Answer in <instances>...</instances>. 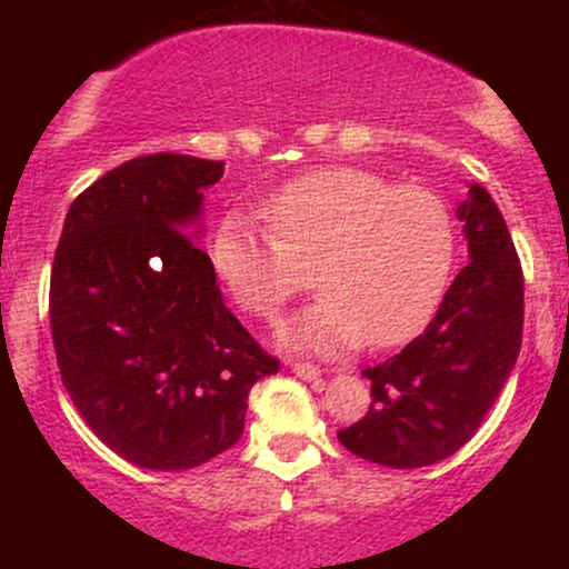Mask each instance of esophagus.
Instances as JSON below:
<instances>
[{"mask_svg": "<svg viewBox=\"0 0 569 569\" xmlns=\"http://www.w3.org/2000/svg\"><path fill=\"white\" fill-rule=\"evenodd\" d=\"M291 371H295L297 377H302V380H317L321 375L319 366L308 363V360H291Z\"/></svg>", "mask_w": 569, "mask_h": 569, "instance_id": "esophagus-1", "label": "esophagus"}]
</instances>
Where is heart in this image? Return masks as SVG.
Here are the masks:
<instances>
[{
    "instance_id": "1",
    "label": "heart",
    "mask_w": 569,
    "mask_h": 569,
    "mask_svg": "<svg viewBox=\"0 0 569 569\" xmlns=\"http://www.w3.org/2000/svg\"><path fill=\"white\" fill-rule=\"evenodd\" d=\"M263 222L228 214L211 239L217 278L250 317L272 321L317 283L325 297L286 338L338 352L393 347L421 330L455 267V217L438 192L363 168H321L267 198Z\"/></svg>"
}]
</instances>
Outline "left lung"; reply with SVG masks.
Wrapping results in <instances>:
<instances>
[{"mask_svg": "<svg viewBox=\"0 0 569 569\" xmlns=\"http://www.w3.org/2000/svg\"><path fill=\"white\" fill-rule=\"evenodd\" d=\"M457 214L470 261L427 330L363 369L369 412L338 432L343 449L386 468H423L460 451L496 405L523 341V269L501 211L473 183Z\"/></svg>", "mask_w": 569, "mask_h": 569, "instance_id": "8db88e82", "label": "left lung"}]
</instances>
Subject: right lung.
Wrapping results in <instances>:
<instances>
[{
    "mask_svg": "<svg viewBox=\"0 0 569 569\" xmlns=\"http://www.w3.org/2000/svg\"><path fill=\"white\" fill-rule=\"evenodd\" d=\"M222 162L148 153L71 203L51 263L57 369L82 421L123 460L187 470L244 432L248 393L280 360L222 302L183 228Z\"/></svg>",
    "mask_w": 569,
    "mask_h": 569,
    "instance_id": "1",
    "label": "right lung"
}]
</instances>
